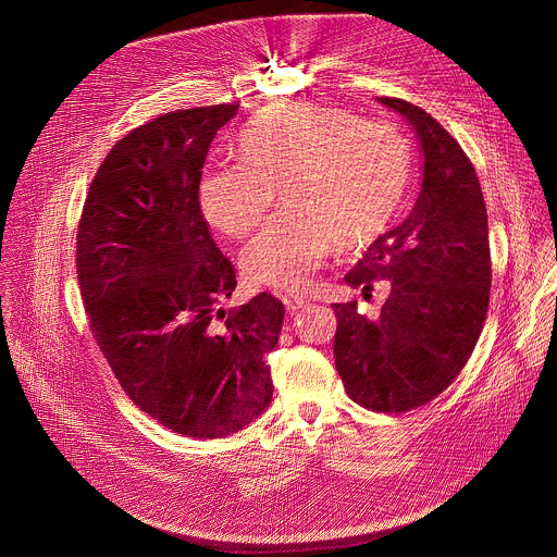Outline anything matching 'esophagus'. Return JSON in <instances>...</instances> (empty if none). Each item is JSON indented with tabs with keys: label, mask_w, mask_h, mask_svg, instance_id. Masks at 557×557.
Here are the masks:
<instances>
[{
	"label": "esophagus",
	"mask_w": 557,
	"mask_h": 557,
	"mask_svg": "<svg viewBox=\"0 0 557 557\" xmlns=\"http://www.w3.org/2000/svg\"><path fill=\"white\" fill-rule=\"evenodd\" d=\"M283 305L287 307V311H298V309L307 307V305H309V300H305L302 296H294V294H287V296H283Z\"/></svg>",
	"instance_id": "obj_1"
}]
</instances>
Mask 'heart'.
Wrapping results in <instances>:
<instances>
[{
	"label": "heart",
	"instance_id": "obj_1",
	"mask_svg": "<svg viewBox=\"0 0 557 557\" xmlns=\"http://www.w3.org/2000/svg\"><path fill=\"white\" fill-rule=\"evenodd\" d=\"M237 159L202 174L200 211L218 233L244 237L276 189L283 209L246 244L242 268L248 281L287 292L311 283L335 242H372L394 218L411 172V148L394 126L318 102L257 115L237 137Z\"/></svg>",
	"mask_w": 557,
	"mask_h": 557
}]
</instances>
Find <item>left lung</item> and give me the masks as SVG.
<instances>
[{
	"label": "left lung",
	"mask_w": 557,
	"mask_h": 557,
	"mask_svg": "<svg viewBox=\"0 0 557 557\" xmlns=\"http://www.w3.org/2000/svg\"><path fill=\"white\" fill-rule=\"evenodd\" d=\"M413 131L422 157L409 215L383 233L344 276L363 296L389 287L376 315L335 302V368L348 396L372 411H407L433 400L466 366L490 298L487 211L472 163L422 109L379 98Z\"/></svg>",
	"instance_id": "obj_1"
}]
</instances>
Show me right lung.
Masks as SVG:
<instances>
[{"mask_svg": "<svg viewBox=\"0 0 557 557\" xmlns=\"http://www.w3.org/2000/svg\"><path fill=\"white\" fill-rule=\"evenodd\" d=\"M239 104L176 111L102 161L78 226L91 333L131 400L198 440L231 435L272 403L268 355L285 307L259 294L224 311L237 281L200 211L209 148Z\"/></svg>", "mask_w": 557, "mask_h": 557, "instance_id": "obj_1", "label": "right lung"}]
</instances>
